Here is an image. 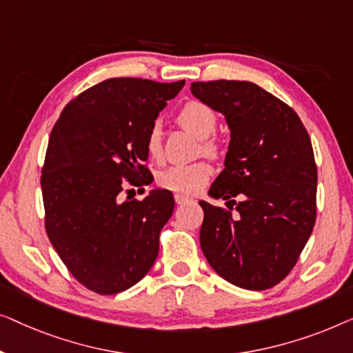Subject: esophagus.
<instances>
[{"label":"esophagus","mask_w":353,"mask_h":353,"mask_svg":"<svg viewBox=\"0 0 353 353\" xmlns=\"http://www.w3.org/2000/svg\"><path fill=\"white\" fill-rule=\"evenodd\" d=\"M176 203L177 205H192V203H195V200H193V198L183 196V195H176Z\"/></svg>","instance_id":"1"}]
</instances>
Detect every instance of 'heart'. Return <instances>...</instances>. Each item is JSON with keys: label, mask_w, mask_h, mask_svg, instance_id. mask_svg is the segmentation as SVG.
<instances>
[{"label": "heart", "mask_w": 353, "mask_h": 353, "mask_svg": "<svg viewBox=\"0 0 353 353\" xmlns=\"http://www.w3.org/2000/svg\"><path fill=\"white\" fill-rule=\"evenodd\" d=\"M177 125L200 139V153L217 160L222 155L221 142L214 137L219 123L216 110L200 101H188L181 107L176 115ZM145 152L150 160L161 161L163 158V129L153 125L145 136ZM212 176V168L206 161L193 165H174L160 172L158 183L163 188L183 196H193L200 193Z\"/></svg>", "instance_id": "heart-1"}]
</instances>
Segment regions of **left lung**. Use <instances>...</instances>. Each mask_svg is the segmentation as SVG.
Wrapping results in <instances>:
<instances>
[{
	"instance_id": "1",
	"label": "left lung",
	"mask_w": 353,
	"mask_h": 353,
	"mask_svg": "<svg viewBox=\"0 0 353 353\" xmlns=\"http://www.w3.org/2000/svg\"><path fill=\"white\" fill-rule=\"evenodd\" d=\"M190 89L230 128L225 170L210 188L212 198L230 201L227 208L200 201L203 254L232 285L269 290L292 270L315 225L309 132L288 103L254 83L217 79Z\"/></svg>"
}]
</instances>
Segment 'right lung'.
I'll return each mask as SVG.
<instances>
[{
  "label": "right lung",
  "mask_w": 353,
  "mask_h": 353,
  "mask_svg": "<svg viewBox=\"0 0 353 353\" xmlns=\"http://www.w3.org/2000/svg\"><path fill=\"white\" fill-rule=\"evenodd\" d=\"M185 81L108 78L78 94L52 128L41 170L44 227L68 272L97 294L141 281L174 211L170 190L121 200L148 185L145 136ZM129 192V190H126Z\"/></svg>",
  "instance_id": "right-lung-1"
}]
</instances>
